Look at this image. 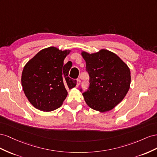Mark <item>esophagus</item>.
<instances>
[{
  "label": "esophagus",
  "instance_id": "obj_1",
  "mask_svg": "<svg viewBox=\"0 0 157 157\" xmlns=\"http://www.w3.org/2000/svg\"><path fill=\"white\" fill-rule=\"evenodd\" d=\"M76 82H77V83H76V87H78L79 86V84H80V82H81V81H80L79 79H78L77 80H76Z\"/></svg>",
  "mask_w": 157,
  "mask_h": 157
}]
</instances>
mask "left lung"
Returning a JSON list of instances; mask_svg holds the SVG:
<instances>
[{
  "label": "left lung",
  "mask_w": 157,
  "mask_h": 157,
  "mask_svg": "<svg viewBox=\"0 0 157 157\" xmlns=\"http://www.w3.org/2000/svg\"><path fill=\"white\" fill-rule=\"evenodd\" d=\"M82 55L89 75V89L83 93L85 101L101 113L113 109L129 91L130 70L118 56L106 49L92 54L82 51Z\"/></svg>",
  "instance_id": "obj_1"
}]
</instances>
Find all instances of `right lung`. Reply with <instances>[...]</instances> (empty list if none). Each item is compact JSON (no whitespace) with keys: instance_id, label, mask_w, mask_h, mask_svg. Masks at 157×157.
Masks as SVG:
<instances>
[{"instance_id":"obj_1","label":"right lung","mask_w":157,"mask_h":157,"mask_svg":"<svg viewBox=\"0 0 157 157\" xmlns=\"http://www.w3.org/2000/svg\"><path fill=\"white\" fill-rule=\"evenodd\" d=\"M70 50L51 47L40 51L22 71L21 86L35 108L44 112L56 110L68 95L66 89L75 87L76 80L68 77L70 68L64 60Z\"/></svg>"}]
</instances>
